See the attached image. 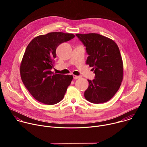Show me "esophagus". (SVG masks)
<instances>
[{
	"mask_svg": "<svg viewBox=\"0 0 147 147\" xmlns=\"http://www.w3.org/2000/svg\"><path fill=\"white\" fill-rule=\"evenodd\" d=\"M81 77V76H76V75H74L73 76V78L74 79H78V78H80Z\"/></svg>",
	"mask_w": 147,
	"mask_h": 147,
	"instance_id": "esophagus-1",
	"label": "esophagus"
}]
</instances>
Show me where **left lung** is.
I'll list each match as a JSON object with an SVG mask.
<instances>
[{
  "mask_svg": "<svg viewBox=\"0 0 147 147\" xmlns=\"http://www.w3.org/2000/svg\"><path fill=\"white\" fill-rule=\"evenodd\" d=\"M89 55L86 63L92 67L95 78L88 80L85 98L93 103L111 99L119 90L123 79V63L115 42L99 34H77Z\"/></svg>",
  "mask_w": 147,
  "mask_h": 147,
  "instance_id": "8db88e82",
  "label": "left lung"
}]
</instances>
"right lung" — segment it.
<instances>
[{
    "label": "right lung",
    "mask_w": 147,
    "mask_h": 147,
    "mask_svg": "<svg viewBox=\"0 0 147 147\" xmlns=\"http://www.w3.org/2000/svg\"><path fill=\"white\" fill-rule=\"evenodd\" d=\"M73 34L49 32L35 37L28 45L20 64V76L26 88L38 101L54 105L63 98L72 75L54 74L56 49L73 39Z\"/></svg>",
    "instance_id": "add662e5"
}]
</instances>
